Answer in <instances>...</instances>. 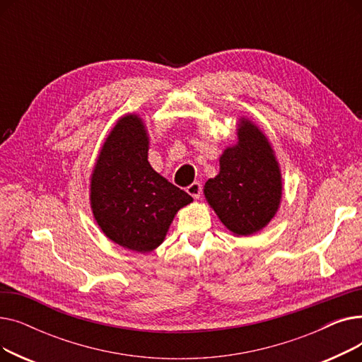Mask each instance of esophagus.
Listing matches in <instances>:
<instances>
[{
  "instance_id": "obj_1",
  "label": "esophagus",
  "mask_w": 362,
  "mask_h": 362,
  "mask_svg": "<svg viewBox=\"0 0 362 362\" xmlns=\"http://www.w3.org/2000/svg\"><path fill=\"white\" fill-rule=\"evenodd\" d=\"M186 192H187L189 195H191L194 199H199V198H201V194H202V186H201V183L195 182V183L189 185V186L186 187Z\"/></svg>"
}]
</instances>
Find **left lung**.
Returning <instances> with one entry per match:
<instances>
[{"mask_svg":"<svg viewBox=\"0 0 362 362\" xmlns=\"http://www.w3.org/2000/svg\"><path fill=\"white\" fill-rule=\"evenodd\" d=\"M204 195L235 236H251L276 217L283 197L281 168L272 142L251 119H238L236 142L221 152L218 175L205 182Z\"/></svg>","mask_w":362,"mask_h":362,"instance_id":"left-lung-1","label":"left lung"}]
</instances>
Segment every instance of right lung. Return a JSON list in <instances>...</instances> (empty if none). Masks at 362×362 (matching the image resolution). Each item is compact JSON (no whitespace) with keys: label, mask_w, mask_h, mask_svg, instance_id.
<instances>
[{"label":"right lung","mask_w":362,"mask_h":362,"mask_svg":"<svg viewBox=\"0 0 362 362\" xmlns=\"http://www.w3.org/2000/svg\"><path fill=\"white\" fill-rule=\"evenodd\" d=\"M149 133L139 114L127 112L103 142L89 176V202L101 232L124 250H157L180 208L194 199L148 161Z\"/></svg>","instance_id":"obj_1"}]
</instances>
